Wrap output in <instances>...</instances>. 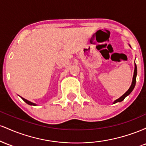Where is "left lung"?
<instances>
[{
    "mask_svg": "<svg viewBox=\"0 0 146 146\" xmlns=\"http://www.w3.org/2000/svg\"><path fill=\"white\" fill-rule=\"evenodd\" d=\"M137 65L136 64H135V71H134V75H133V78H132V84L131 86H130V88L128 90V91L126 92V93H124L121 98H119V99H117V100H115V102H114V104L117 103V102H122L123 100L125 98V97H127L129 94H130V93L133 90L134 88H135V84H136V78H137Z\"/></svg>",
    "mask_w": 146,
    "mask_h": 146,
    "instance_id": "obj_1",
    "label": "left lung"
}]
</instances>
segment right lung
Instances as JSON below:
<instances>
[{
  "instance_id": "1",
  "label": "right lung",
  "mask_w": 146,
  "mask_h": 146,
  "mask_svg": "<svg viewBox=\"0 0 146 146\" xmlns=\"http://www.w3.org/2000/svg\"><path fill=\"white\" fill-rule=\"evenodd\" d=\"M22 99H23V101H25V102H26V103H27V104H29V105H33V106H36V104H33V103H32V102H31L28 101V100H25V99H24V98H22Z\"/></svg>"
}]
</instances>
